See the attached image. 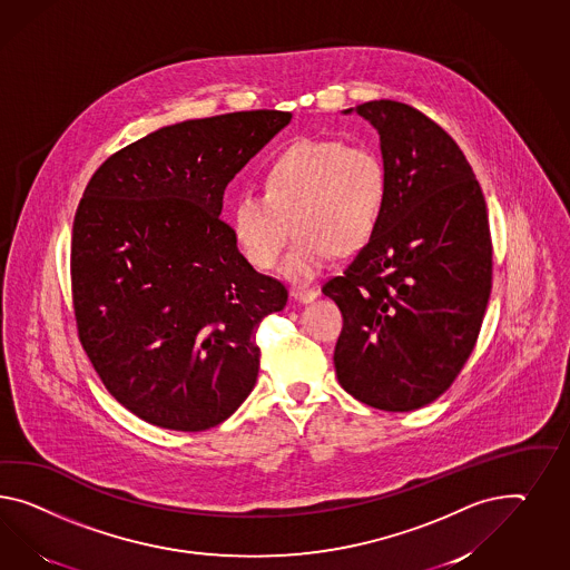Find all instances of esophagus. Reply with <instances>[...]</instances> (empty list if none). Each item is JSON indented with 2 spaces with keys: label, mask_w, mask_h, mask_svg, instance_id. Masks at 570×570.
<instances>
[{
  "label": "esophagus",
  "mask_w": 570,
  "mask_h": 570,
  "mask_svg": "<svg viewBox=\"0 0 570 570\" xmlns=\"http://www.w3.org/2000/svg\"><path fill=\"white\" fill-rule=\"evenodd\" d=\"M293 296L301 303H311L313 298H317V291L308 288V286H296L293 291Z\"/></svg>",
  "instance_id": "34e87169"
}]
</instances>
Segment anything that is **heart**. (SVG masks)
I'll list each match as a JSON object with an SVG mask.
<instances>
[{
	"mask_svg": "<svg viewBox=\"0 0 570 570\" xmlns=\"http://www.w3.org/2000/svg\"><path fill=\"white\" fill-rule=\"evenodd\" d=\"M263 193L243 190L232 200L230 224L243 255L259 269L282 265L293 279H311L340 253L370 245L384 217L387 174L370 147L338 139H303L272 155L262 169Z\"/></svg>",
	"mask_w": 570,
	"mask_h": 570,
	"instance_id": "b5f03b06",
	"label": "heart"
}]
</instances>
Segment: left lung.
<instances>
[{
    "label": "left lung",
    "mask_w": 570,
    "mask_h": 570,
    "mask_svg": "<svg viewBox=\"0 0 570 570\" xmlns=\"http://www.w3.org/2000/svg\"><path fill=\"white\" fill-rule=\"evenodd\" d=\"M354 111L380 135L387 200L373 240L322 293L344 320L340 385L404 413L442 396L475 348L492 293V234L473 168L440 124L392 99Z\"/></svg>",
    "instance_id": "obj_1"
}]
</instances>
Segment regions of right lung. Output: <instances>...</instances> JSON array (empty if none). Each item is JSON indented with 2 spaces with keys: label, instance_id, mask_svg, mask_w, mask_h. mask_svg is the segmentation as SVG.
Segmentation results:
<instances>
[{
  "label": "right lung",
  "instance_id": "1",
  "mask_svg": "<svg viewBox=\"0 0 570 570\" xmlns=\"http://www.w3.org/2000/svg\"><path fill=\"white\" fill-rule=\"evenodd\" d=\"M291 118L253 109L164 126L108 157L78 203V340L109 394L151 425L216 428L257 382V327L288 291L253 269L219 214L234 174Z\"/></svg>",
  "mask_w": 570,
  "mask_h": 570
}]
</instances>
